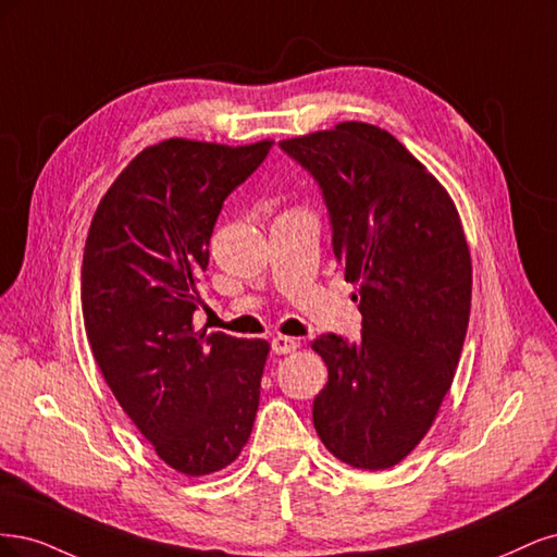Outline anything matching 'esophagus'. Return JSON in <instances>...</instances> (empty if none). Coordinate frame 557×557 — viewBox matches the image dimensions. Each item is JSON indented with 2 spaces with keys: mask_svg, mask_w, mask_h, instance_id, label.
<instances>
[{
  "mask_svg": "<svg viewBox=\"0 0 557 557\" xmlns=\"http://www.w3.org/2000/svg\"><path fill=\"white\" fill-rule=\"evenodd\" d=\"M271 345H273V351L275 354H280V356H284V354H294L296 349H298V343L294 337H286V335H275L273 339H271Z\"/></svg>",
  "mask_w": 557,
  "mask_h": 557,
  "instance_id": "34e87169",
  "label": "esophagus"
}]
</instances>
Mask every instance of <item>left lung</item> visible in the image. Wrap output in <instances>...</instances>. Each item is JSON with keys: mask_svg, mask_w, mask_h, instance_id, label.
Returning a JSON list of instances; mask_svg holds the SVG:
<instances>
[{"mask_svg": "<svg viewBox=\"0 0 557 557\" xmlns=\"http://www.w3.org/2000/svg\"><path fill=\"white\" fill-rule=\"evenodd\" d=\"M280 146L324 191L335 259L361 296L358 343L333 333L312 343L329 368L317 435L356 470H388L435 423L468 333L472 259L458 208L374 124L339 122Z\"/></svg>", "mask_w": 557, "mask_h": 557, "instance_id": "8db88e82", "label": "left lung"}]
</instances>
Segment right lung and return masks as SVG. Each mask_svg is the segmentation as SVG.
<instances>
[{
	"mask_svg": "<svg viewBox=\"0 0 557 557\" xmlns=\"http://www.w3.org/2000/svg\"><path fill=\"white\" fill-rule=\"evenodd\" d=\"M273 148L169 138L103 194L85 240L87 343L115 400L169 468L206 476L252 435L271 345L194 329L212 226Z\"/></svg>",
	"mask_w": 557,
	"mask_h": 557,
	"instance_id": "obj_1",
	"label": "right lung"
}]
</instances>
